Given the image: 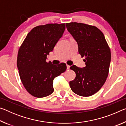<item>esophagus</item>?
<instances>
[{
    "label": "esophagus",
    "instance_id": "obj_1",
    "mask_svg": "<svg viewBox=\"0 0 126 126\" xmlns=\"http://www.w3.org/2000/svg\"><path fill=\"white\" fill-rule=\"evenodd\" d=\"M69 68H70V66L69 65L67 64V69H69Z\"/></svg>",
    "mask_w": 126,
    "mask_h": 126
}]
</instances>
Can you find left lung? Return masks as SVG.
<instances>
[{
  "label": "left lung",
  "mask_w": 126,
  "mask_h": 126,
  "mask_svg": "<svg viewBox=\"0 0 126 126\" xmlns=\"http://www.w3.org/2000/svg\"><path fill=\"white\" fill-rule=\"evenodd\" d=\"M68 31L77 43L78 53L86 67H70L76 73L69 85L74 93L88 97L97 93L105 83L109 72L111 53L103 33L96 27L80 23H66Z\"/></svg>",
  "instance_id": "left-lung-1"
}]
</instances>
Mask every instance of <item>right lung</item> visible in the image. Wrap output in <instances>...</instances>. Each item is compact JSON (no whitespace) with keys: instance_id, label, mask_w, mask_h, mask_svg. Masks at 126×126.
Listing matches in <instances>:
<instances>
[{"instance_id":"1","label":"right lung","mask_w":126,"mask_h":126,"mask_svg":"<svg viewBox=\"0 0 126 126\" xmlns=\"http://www.w3.org/2000/svg\"><path fill=\"white\" fill-rule=\"evenodd\" d=\"M64 23L39 25L31 30L18 51L17 67L23 86L32 95L42 98L54 91L53 80L67 69L65 63L47 62V56L62 37Z\"/></svg>"}]
</instances>
